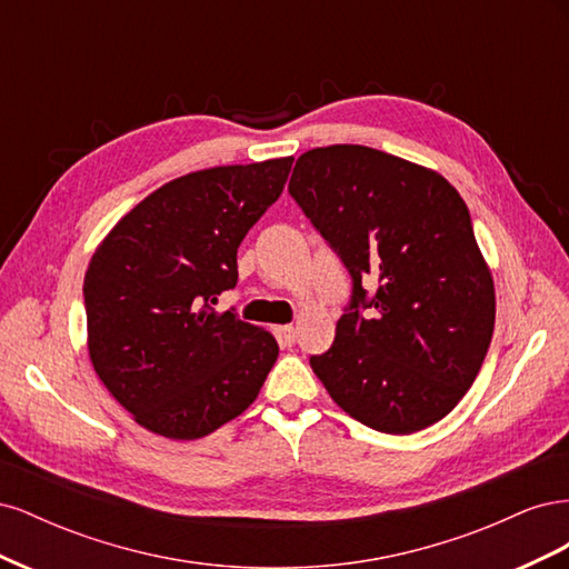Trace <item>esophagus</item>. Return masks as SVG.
Here are the masks:
<instances>
[{
    "mask_svg": "<svg viewBox=\"0 0 569 569\" xmlns=\"http://www.w3.org/2000/svg\"><path fill=\"white\" fill-rule=\"evenodd\" d=\"M295 327L291 325H278L274 327V337H278V341L282 343V347H291L295 343Z\"/></svg>",
    "mask_w": 569,
    "mask_h": 569,
    "instance_id": "34e87169",
    "label": "esophagus"
}]
</instances>
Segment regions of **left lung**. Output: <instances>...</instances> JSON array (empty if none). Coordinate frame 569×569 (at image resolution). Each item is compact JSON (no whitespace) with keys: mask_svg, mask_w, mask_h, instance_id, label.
<instances>
[{"mask_svg":"<svg viewBox=\"0 0 569 569\" xmlns=\"http://www.w3.org/2000/svg\"><path fill=\"white\" fill-rule=\"evenodd\" d=\"M289 194L353 280L335 343L311 358L332 401L385 435L449 416L485 363L496 320L491 270L458 189L380 149L332 144L301 153Z\"/></svg>","mask_w":569,"mask_h":569,"instance_id":"left-lung-1","label":"left lung"}]
</instances>
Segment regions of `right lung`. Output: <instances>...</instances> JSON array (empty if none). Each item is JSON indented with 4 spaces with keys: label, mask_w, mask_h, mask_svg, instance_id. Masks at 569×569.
Returning <instances> with one entry per match:
<instances>
[{
    "label": "right lung",
    "mask_w": 569,
    "mask_h": 569,
    "mask_svg": "<svg viewBox=\"0 0 569 569\" xmlns=\"http://www.w3.org/2000/svg\"><path fill=\"white\" fill-rule=\"evenodd\" d=\"M295 157L216 166L159 187L101 239L84 272L94 372L132 420L201 439L256 401L280 347L213 308L237 249L282 194Z\"/></svg>",
    "instance_id": "1"
}]
</instances>
